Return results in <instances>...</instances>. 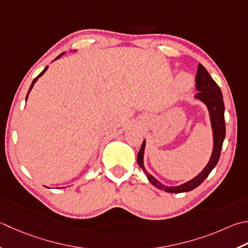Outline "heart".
Wrapping results in <instances>:
<instances>
[{
  "label": "heart",
  "mask_w": 248,
  "mask_h": 248,
  "mask_svg": "<svg viewBox=\"0 0 248 248\" xmlns=\"http://www.w3.org/2000/svg\"><path fill=\"white\" fill-rule=\"evenodd\" d=\"M193 78L192 76L187 72H181L177 76V85L181 89L187 90L192 86Z\"/></svg>",
  "instance_id": "1"
}]
</instances>
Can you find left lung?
I'll list each match as a JSON object with an SVG mask.
<instances>
[{
	"label": "left lung",
	"mask_w": 248,
	"mask_h": 248,
	"mask_svg": "<svg viewBox=\"0 0 248 248\" xmlns=\"http://www.w3.org/2000/svg\"><path fill=\"white\" fill-rule=\"evenodd\" d=\"M196 89L198 93L195 98L201 101L203 104H205L207 108L208 114H210V120L213 131V152L211 158L208 160L205 168L202 170L201 173H199L196 177H193L190 181L182 184L178 186H166L162 183H160L156 177H154L152 174L147 172L146 168L144 166V150L146 146V140H143L142 147L138 154V163L146 174L148 181L153 184L155 187H157L160 190H164L171 193H181L191 191L192 189L197 188L201 185L203 181L208 176V174L212 172V170L216 167V164L219 160L220 152L224 143L226 135V124H225V104L222 100L221 90L214 79L212 78L205 67L199 63L198 72L196 76Z\"/></svg>",
	"instance_id": "8db88e82"
}]
</instances>
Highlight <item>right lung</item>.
I'll use <instances>...</instances> for the list:
<instances>
[{
  "label": "right lung",
  "mask_w": 248,
  "mask_h": 248,
  "mask_svg": "<svg viewBox=\"0 0 248 248\" xmlns=\"http://www.w3.org/2000/svg\"><path fill=\"white\" fill-rule=\"evenodd\" d=\"M62 55H64V52H62L60 56H58V57L56 58V59H55V60H57V59H59V58H60V57H61ZM55 60H53V61H55ZM47 69H48V66H46V67H45V69H44V70H43V71L41 72V74H40V75H38V76L36 77V78H34V80L32 81V84H31V86H30V89H29V91H28V93H27V96H26V102H27V100H28V96H29V93H30V91L32 90V88H33V86H34V84H35V82L37 81V79H38V78H40V77H41V76H42V75L44 74V73H45V72L47 71Z\"/></svg>",
  "instance_id": "add662e5"
}]
</instances>
